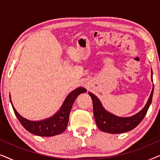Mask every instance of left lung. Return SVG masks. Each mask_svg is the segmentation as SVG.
<instances>
[{"instance_id":"8db88e82","label":"left lung","mask_w":160,"mask_h":160,"mask_svg":"<svg viewBox=\"0 0 160 160\" xmlns=\"http://www.w3.org/2000/svg\"><path fill=\"white\" fill-rule=\"evenodd\" d=\"M153 92H154V87L145 107L137 114L130 117H119L108 113L103 108L98 98L92 93L89 92V95H90L93 102L94 117L98 128L105 132L111 133V134H119L133 130L141 123L147 113L152 100Z\"/></svg>"}]
</instances>
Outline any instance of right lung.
<instances>
[{"label":"right lung","instance_id":"add662e5","mask_svg":"<svg viewBox=\"0 0 160 160\" xmlns=\"http://www.w3.org/2000/svg\"><path fill=\"white\" fill-rule=\"evenodd\" d=\"M87 89L83 87H78L75 90L71 92L67 96L60 111L56 114L49 119L42 121L33 122L30 121L21 117L13 106V110L19 122L28 132L39 136L50 137L57 135L64 132L67 128L68 122L69 119V115L71 112L72 106L78 95L81 93L86 92ZM12 103V101H11Z\"/></svg>","mask_w":160,"mask_h":160}]
</instances>
